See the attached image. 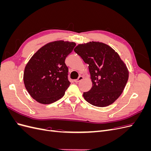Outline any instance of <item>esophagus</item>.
<instances>
[{
	"label": "esophagus",
	"instance_id": "34e87169",
	"mask_svg": "<svg viewBox=\"0 0 151 151\" xmlns=\"http://www.w3.org/2000/svg\"><path fill=\"white\" fill-rule=\"evenodd\" d=\"M83 79H84L83 76H80L78 77V78H77V79H76V80H74V82H75V83H79V82H80L81 80H83Z\"/></svg>",
	"mask_w": 151,
	"mask_h": 151
}]
</instances>
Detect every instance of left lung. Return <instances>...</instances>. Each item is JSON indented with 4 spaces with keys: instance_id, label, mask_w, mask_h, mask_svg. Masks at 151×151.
<instances>
[{
    "instance_id": "8db88e82",
    "label": "left lung",
    "mask_w": 151,
    "mask_h": 151,
    "mask_svg": "<svg viewBox=\"0 0 151 151\" xmlns=\"http://www.w3.org/2000/svg\"><path fill=\"white\" fill-rule=\"evenodd\" d=\"M74 50L89 65L93 86L83 93L86 101L98 107L115 102L122 94L129 76L119 55L109 45L99 42L79 44Z\"/></svg>"
}]
</instances>
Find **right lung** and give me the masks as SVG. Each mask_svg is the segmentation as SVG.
<instances>
[{
	"label": "right lung",
	"mask_w": 151,
	"mask_h": 151,
	"mask_svg": "<svg viewBox=\"0 0 151 151\" xmlns=\"http://www.w3.org/2000/svg\"><path fill=\"white\" fill-rule=\"evenodd\" d=\"M76 43L57 40L41 47L27 63L23 81L25 88L36 101L51 104L65 94L70 83L65 60Z\"/></svg>",
	"instance_id": "obj_1"
}]
</instances>
